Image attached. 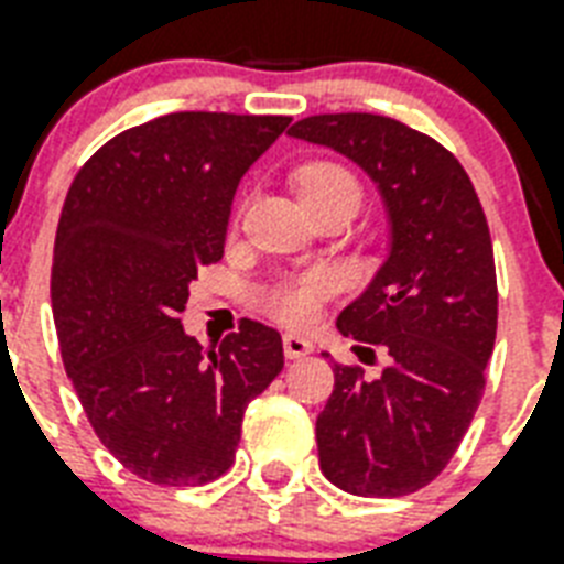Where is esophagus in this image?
<instances>
[{"mask_svg":"<svg viewBox=\"0 0 564 564\" xmlns=\"http://www.w3.org/2000/svg\"><path fill=\"white\" fill-rule=\"evenodd\" d=\"M311 351L313 343L307 337H299V334H286V337H283V355L290 360L304 358V355H311Z\"/></svg>","mask_w":564,"mask_h":564,"instance_id":"obj_1","label":"esophagus"}]
</instances>
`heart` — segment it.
Wrapping results in <instances>:
<instances>
[{
  "label": "heart",
  "mask_w": 564,
  "mask_h": 564,
  "mask_svg": "<svg viewBox=\"0 0 564 564\" xmlns=\"http://www.w3.org/2000/svg\"><path fill=\"white\" fill-rule=\"evenodd\" d=\"M299 192L304 200L328 195V192H355L360 197V186L349 167L337 162H313L295 174ZM337 283L328 272H295L283 274L278 281L265 283L253 292V307L265 313L269 319L290 325V328H307L319 307L334 295Z\"/></svg>",
  "instance_id": "1"
}]
</instances>
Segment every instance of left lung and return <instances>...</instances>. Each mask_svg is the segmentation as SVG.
I'll use <instances>...</instances> for the list:
<instances>
[{
    "mask_svg": "<svg viewBox=\"0 0 564 564\" xmlns=\"http://www.w3.org/2000/svg\"><path fill=\"white\" fill-rule=\"evenodd\" d=\"M290 135L358 162L384 197L393 242L376 281L339 313L358 358L334 364L316 420L319 467L358 497H402L441 476L485 393L497 337L488 218L462 162L432 135L384 115L299 120ZM367 345H376L367 350Z\"/></svg>",
    "mask_w": 564,
    "mask_h": 564,
    "instance_id": "8db88e82",
    "label": "left lung"
}]
</instances>
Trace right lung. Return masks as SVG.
I'll return each instance as SVG.
<instances>
[{
  "instance_id": "1",
  "label": "right lung",
  "mask_w": 564,
  "mask_h": 564,
  "mask_svg": "<svg viewBox=\"0 0 564 564\" xmlns=\"http://www.w3.org/2000/svg\"><path fill=\"white\" fill-rule=\"evenodd\" d=\"M290 120H148L106 141L64 197L53 251L64 369L102 446L153 485H206L230 470L245 408L283 369L274 328L242 319L204 349L180 313L197 269L225 257L239 180Z\"/></svg>"
}]
</instances>
